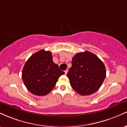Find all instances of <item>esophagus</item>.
I'll list each match as a JSON object with an SVG mask.
<instances>
[{
	"label": "esophagus",
	"instance_id": "esophagus-1",
	"mask_svg": "<svg viewBox=\"0 0 127 127\" xmlns=\"http://www.w3.org/2000/svg\"><path fill=\"white\" fill-rule=\"evenodd\" d=\"M64 72H65V74H67V72H68V70H65V71H64Z\"/></svg>",
	"mask_w": 127,
	"mask_h": 127
}]
</instances>
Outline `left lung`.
Returning <instances> with one entry per match:
<instances>
[{"mask_svg": "<svg viewBox=\"0 0 127 127\" xmlns=\"http://www.w3.org/2000/svg\"><path fill=\"white\" fill-rule=\"evenodd\" d=\"M71 86L81 95H90L101 86L106 77L103 62L91 52L76 54L67 73Z\"/></svg>", "mask_w": 127, "mask_h": 127, "instance_id": "left-lung-1", "label": "left lung"}]
</instances>
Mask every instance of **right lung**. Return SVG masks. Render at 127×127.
Instances as JSON below:
<instances>
[{
  "mask_svg": "<svg viewBox=\"0 0 127 127\" xmlns=\"http://www.w3.org/2000/svg\"><path fill=\"white\" fill-rule=\"evenodd\" d=\"M64 74L53 61L50 51L39 50L25 63L22 72L24 85L31 93L44 96L50 93L59 77Z\"/></svg>",
  "mask_w": 127,
  "mask_h": 127,
  "instance_id": "add662e5",
  "label": "right lung"
}]
</instances>
